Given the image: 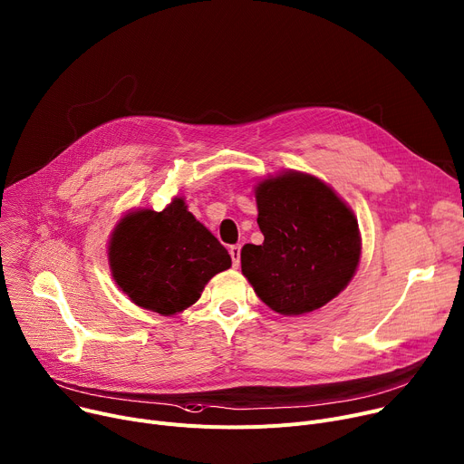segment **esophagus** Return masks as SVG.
<instances>
[{"label":"esophagus","mask_w":464,"mask_h":464,"mask_svg":"<svg viewBox=\"0 0 464 464\" xmlns=\"http://www.w3.org/2000/svg\"><path fill=\"white\" fill-rule=\"evenodd\" d=\"M228 253L232 256V266L239 267V264H241V245H232Z\"/></svg>","instance_id":"esophagus-1"}]
</instances>
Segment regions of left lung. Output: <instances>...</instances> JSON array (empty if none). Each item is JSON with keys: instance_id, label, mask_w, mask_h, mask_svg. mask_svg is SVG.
<instances>
[{"instance_id": "left-lung-1", "label": "left lung", "mask_w": 464, "mask_h": 464, "mask_svg": "<svg viewBox=\"0 0 464 464\" xmlns=\"http://www.w3.org/2000/svg\"><path fill=\"white\" fill-rule=\"evenodd\" d=\"M262 245L241 248V271L275 312L322 308L353 278L361 258L359 223L317 178L286 172L256 188Z\"/></svg>"}]
</instances>
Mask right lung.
<instances>
[{
	"instance_id": "obj_1",
	"label": "right lung",
	"mask_w": 464,
	"mask_h": 464,
	"mask_svg": "<svg viewBox=\"0 0 464 464\" xmlns=\"http://www.w3.org/2000/svg\"><path fill=\"white\" fill-rule=\"evenodd\" d=\"M110 264L119 288L135 304L172 315L191 306L232 258L186 202L174 198L163 211L128 213L111 236Z\"/></svg>"
}]
</instances>
